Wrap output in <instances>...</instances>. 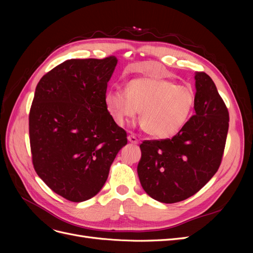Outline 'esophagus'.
Segmentation results:
<instances>
[{"label":"esophagus","mask_w":253,"mask_h":253,"mask_svg":"<svg viewBox=\"0 0 253 253\" xmlns=\"http://www.w3.org/2000/svg\"><path fill=\"white\" fill-rule=\"evenodd\" d=\"M127 140L131 142V143H134V144L138 143V139H137L136 136H134V135H128L127 136Z\"/></svg>","instance_id":"34e87169"}]
</instances>
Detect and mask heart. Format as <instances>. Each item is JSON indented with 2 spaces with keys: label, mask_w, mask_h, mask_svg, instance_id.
<instances>
[{
  "label": "heart",
  "mask_w": 253,
  "mask_h": 253,
  "mask_svg": "<svg viewBox=\"0 0 253 253\" xmlns=\"http://www.w3.org/2000/svg\"><path fill=\"white\" fill-rule=\"evenodd\" d=\"M194 100L190 87L153 75L128 81L126 91L115 88L105 95L106 109L118 125H125L140 111L144 131L156 138L177 134L192 114Z\"/></svg>",
  "instance_id": "obj_1"
}]
</instances>
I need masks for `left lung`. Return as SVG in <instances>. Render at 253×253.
<instances>
[{"label":"left lung","mask_w":253,"mask_h":253,"mask_svg":"<svg viewBox=\"0 0 253 253\" xmlns=\"http://www.w3.org/2000/svg\"><path fill=\"white\" fill-rule=\"evenodd\" d=\"M195 115L171 139L144 140L137 173L145 193L173 204L198 192L218 170L229 127L228 109L215 84L195 73Z\"/></svg>","instance_id":"obj_1"}]
</instances>
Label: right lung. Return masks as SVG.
Here are the masks:
<instances>
[{
    "label": "right lung",
    "instance_id": "obj_1",
    "mask_svg": "<svg viewBox=\"0 0 253 253\" xmlns=\"http://www.w3.org/2000/svg\"><path fill=\"white\" fill-rule=\"evenodd\" d=\"M117 58L71 59L44 75L29 113L34 168L53 192L80 203L94 197L127 143L105 105Z\"/></svg>",
    "mask_w": 253,
    "mask_h": 253
}]
</instances>
